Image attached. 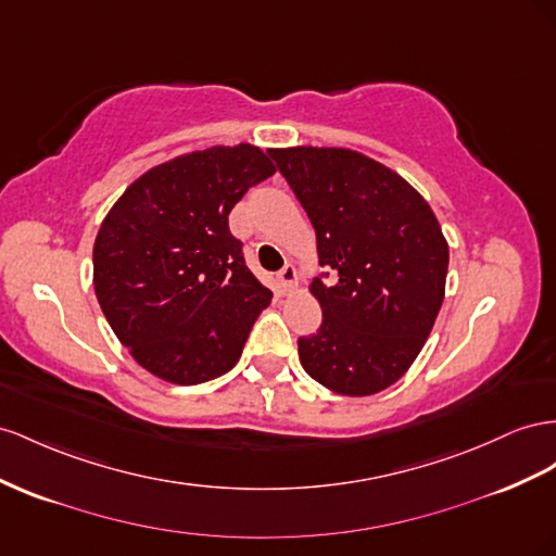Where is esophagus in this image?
I'll return each instance as SVG.
<instances>
[{"instance_id":"34e87169","label":"esophagus","mask_w":556,"mask_h":556,"mask_svg":"<svg viewBox=\"0 0 556 556\" xmlns=\"http://www.w3.org/2000/svg\"><path fill=\"white\" fill-rule=\"evenodd\" d=\"M278 282H280V288L292 290L294 285H296V271H294V266L285 264V266L280 268V271H278Z\"/></svg>"}]
</instances>
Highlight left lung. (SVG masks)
Wrapping results in <instances>:
<instances>
[{"label": "left lung", "instance_id": "left-lung-1", "mask_svg": "<svg viewBox=\"0 0 556 556\" xmlns=\"http://www.w3.org/2000/svg\"><path fill=\"white\" fill-rule=\"evenodd\" d=\"M318 241L332 285L313 278L318 334L299 339L311 379L339 395L381 393L421 353L444 302L448 245L428 201L383 163L343 147L268 149Z\"/></svg>", "mask_w": 556, "mask_h": 556}]
</instances>
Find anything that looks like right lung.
I'll list each match as a JSON object with an SVG mask.
<instances>
[{
  "label": "right lung",
  "instance_id": "add662e5",
  "mask_svg": "<svg viewBox=\"0 0 556 556\" xmlns=\"http://www.w3.org/2000/svg\"><path fill=\"white\" fill-rule=\"evenodd\" d=\"M274 173L271 159L248 142L201 149L140 175L102 219L98 304L149 374L197 386L238 363L274 294L245 266L229 213Z\"/></svg>",
  "mask_w": 556,
  "mask_h": 556
}]
</instances>
